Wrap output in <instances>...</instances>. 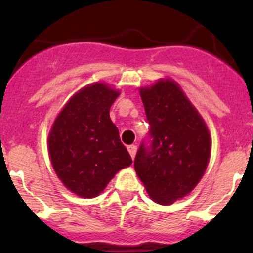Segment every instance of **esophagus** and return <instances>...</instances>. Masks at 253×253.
Wrapping results in <instances>:
<instances>
[{"label": "esophagus", "instance_id": "esophagus-1", "mask_svg": "<svg viewBox=\"0 0 253 253\" xmlns=\"http://www.w3.org/2000/svg\"><path fill=\"white\" fill-rule=\"evenodd\" d=\"M127 149H128L132 159H134V157H136V153H137V145H134V144L128 145V147H127Z\"/></svg>", "mask_w": 253, "mask_h": 253}]
</instances>
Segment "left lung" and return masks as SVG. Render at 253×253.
I'll return each mask as SVG.
<instances>
[{"instance_id": "1", "label": "left lung", "mask_w": 253, "mask_h": 253, "mask_svg": "<svg viewBox=\"0 0 253 253\" xmlns=\"http://www.w3.org/2000/svg\"><path fill=\"white\" fill-rule=\"evenodd\" d=\"M150 125L134 159V170L150 198L172 205L196 187L205 174L211 141L205 120L171 79L139 89Z\"/></svg>"}]
</instances>
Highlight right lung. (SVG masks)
<instances>
[{"mask_svg": "<svg viewBox=\"0 0 253 253\" xmlns=\"http://www.w3.org/2000/svg\"><path fill=\"white\" fill-rule=\"evenodd\" d=\"M119 94L105 83L89 84L68 100L51 127V164L63 185L79 197L99 196L117 171L132 164L110 119Z\"/></svg>", "mask_w": 253, "mask_h": 253, "instance_id": "1", "label": "right lung"}]
</instances>
